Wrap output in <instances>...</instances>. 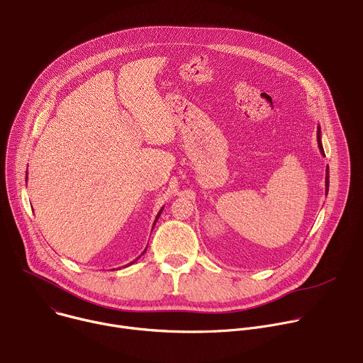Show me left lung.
<instances>
[{"mask_svg":"<svg viewBox=\"0 0 363 363\" xmlns=\"http://www.w3.org/2000/svg\"><path fill=\"white\" fill-rule=\"evenodd\" d=\"M318 145H319V150L320 153L325 157V150H323V146H322V132H320V126H318ZM326 195L329 192V168L326 167Z\"/></svg>","mask_w":363,"mask_h":363,"instance_id":"obj_1","label":"left lung"}]
</instances>
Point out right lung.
Wrapping results in <instances>:
<instances>
[{
    "instance_id": "add662e5",
    "label": "right lung",
    "mask_w": 363,
    "mask_h": 363,
    "mask_svg": "<svg viewBox=\"0 0 363 363\" xmlns=\"http://www.w3.org/2000/svg\"><path fill=\"white\" fill-rule=\"evenodd\" d=\"M26 179H27V177H26ZM26 182H27V181H26ZM162 210H164V208H162ZM162 210H161V211H160V213H158V216H157V218H155V221H153V225H152V230H153V227H155V224H157V221H158V218H160V216H161V213H162ZM146 248H147V247H146ZM146 248H145V250H143V252H142V254H145V251H146ZM142 254H140V255H142ZM140 255H139V257H140ZM139 257H138V258H139ZM138 258H136V260H133V262H132V263H129V264H133V263H135V262H138Z\"/></svg>"
}]
</instances>
